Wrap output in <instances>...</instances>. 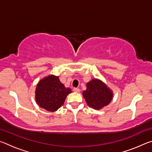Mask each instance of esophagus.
<instances>
[{"label":"esophagus","mask_w":152,"mask_h":152,"mask_svg":"<svg viewBox=\"0 0 152 152\" xmlns=\"http://www.w3.org/2000/svg\"><path fill=\"white\" fill-rule=\"evenodd\" d=\"M73 91H74V92H80V90L78 88H74L73 89Z\"/></svg>","instance_id":"esophagus-1"}]
</instances>
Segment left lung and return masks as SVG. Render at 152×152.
Here are the masks:
<instances>
[{"instance_id":"8db88e82","label":"left lung","mask_w":152,"mask_h":152,"mask_svg":"<svg viewBox=\"0 0 152 152\" xmlns=\"http://www.w3.org/2000/svg\"><path fill=\"white\" fill-rule=\"evenodd\" d=\"M87 104L99 110L110 103L113 92L104 83L98 79H93L86 84V90L82 92Z\"/></svg>"}]
</instances>
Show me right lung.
Returning <instances> with one entry per match:
<instances>
[{
	"mask_svg": "<svg viewBox=\"0 0 152 152\" xmlns=\"http://www.w3.org/2000/svg\"><path fill=\"white\" fill-rule=\"evenodd\" d=\"M71 89L65 88L58 76L50 75L41 80L35 90V99L39 107L48 111L57 110L64 104Z\"/></svg>",
	"mask_w": 152,
	"mask_h": 152,
	"instance_id": "obj_1",
	"label": "right lung"
}]
</instances>
